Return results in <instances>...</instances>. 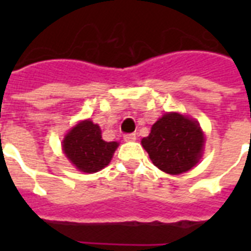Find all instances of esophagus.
<instances>
[{
	"label": "esophagus",
	"instance_id": "34e87169",
	"mask_svg": "<svg viewBox=\"0 0 251 251\" xmlns=\"http://www.w3.org/2000/svg\"><path fill=\"white\" fill-rule=\"evenodd\" d=\"M124 139H125L126 142H134L137 139V135H135V134H125V135H124Z\"/></svg>",
	"mask_w": 251,
	"mask_h": 251
}]
</instances>
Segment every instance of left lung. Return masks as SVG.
I'll return each mask as SVG.
<instances>
[{"instance_id":"left-lung-1","label":"left lung","mask_w":251,"mask_h":251,"mask_svg":"<svg viewBox=\"0 0 251 251\" xmlns=\"http://www.w3.org/2000/svg\"><path fill=\"white\" fill-rule=\"evenodd\" d=\"M142 146L160 171L181 175L202 157L204 135L198 121L169 112L153 124L149 137L142 139Z\"/></svg>"}]
</instances>
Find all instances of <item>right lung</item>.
<instances>
[{
    "mask_svg": "<svg viewBox=\"0 0 251 251\" xmlns=\"http://www.w3.org/2000/svg\"><path fill=\"white\" fill-rule=\"evenodd\" d=\"M117 142H105L100 126L91 120L78 122L62 141V150L70 163L84 173H95L109 164Z\"/></svg>",
    "mask_w": 251,
    "mask_h": 251,
    "instance_id": "obj_1",
    "label": "right lung"
}]
</instances>
